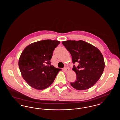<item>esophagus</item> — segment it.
I'll return each instance as SVG.
<instances>
[{
    "instance_id": "obj_1",
    "label": "esophagus",
    "mask_w": 120,
    "mask_h": 120,
    "mask_svg": "<svg viewBox=\"0 0 120 120\" xmlns=\"http://www.w3.org/2000/svg\"><path fill=\"white\" fill-rule=\"evenodd\" d=\"M64 69L65 72H67V73L69 71V68H64Z\"/></svg>"
}]
</instances>
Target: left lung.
<instances>
[{"label":"left lung","mask_w":120,"mask_h":120,"mask_svg":"<svg viewBox=\"0 0 120 120\" xmlns=\"http://www.w3.org/2000/svg\"><path fill=\"white\" fill-rule=\"evenodd\" d=\"M71 53L76 74L75 81L71 85L77 90H87L94 86L103 74L105 63L103 55L95 46L83 40H67L62 42Z\"/></svg>","instance_id":"1"}]
</instances>
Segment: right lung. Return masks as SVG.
Returning <instances> with one entry per match:
<instances>
[{
	"mask_svg": "<svg viewBox=\"0 0 120 120\" xmlns=\"http://www.w3.org/2000/svg\"><path fill=\"white\" fill-rule=\"evenodd\" d=\"M60 43L57 40H41L23 50L19 59V68L23 79L31 87L42 90L54 81L61 69L51 65L50 60Z\"/></svg>",
	"mask_w": 120,
	"mask_h": 120,
	"instance_id": "1",
	"label": "right lung"
}]
</instances>
